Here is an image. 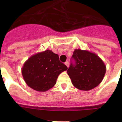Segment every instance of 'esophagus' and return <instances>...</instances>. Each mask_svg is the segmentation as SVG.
Masks as SVG:
<instances>
[{"instance_id": "esophagus-1", "label": "esophagus", "mask_w": 122, "mask_h": 122, "mask_svg": "<svg viewBox=\"0 0 122 122\" xmlns=\"http://www.w3.org/2000/svg\"><path fill=\"white\" fill-rule=\"evenodd\" d=\"M65 64L66 65V66H67V67H69V62H68V61H66V62H65Z\"/></svg>"}]
</instances>
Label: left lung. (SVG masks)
Masks as SVG:
<instances>
[{
  "label": "left lung",
  "mask_w": 122,
  "mask_h": 122,
  "mask_svg": "<svg viewBox=\"0 0 122 122\" xmlns=\"http://www.w3.org/2000/svg\"><path fill=\"white\" fill-rule=\"evenodd\" d=\"M72 58L76 64L72 63L67 70L70 79L76 88L88 91L100 84L106 71L103 60L94 52L76 49Z\"/></svg>",
  "instance_id": "8db88e82"
}]
</instances>
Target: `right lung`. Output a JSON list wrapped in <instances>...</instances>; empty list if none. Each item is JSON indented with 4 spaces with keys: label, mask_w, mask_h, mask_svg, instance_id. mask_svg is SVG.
I'll list each match as a JSON object with an SVG mask.
<instances>
[{
    "label": "right lung",
    "mask_w": 122,
    "mask_h": 122,
    "mask_svg": "<svg viewBox=\"0 0 122 122\" xmlns=\"http://www.w3.org/2000/svg\"><path fill=\"white\" fill-rule=\"evenodd\" d=\"M67 69L60 61L58 54L46 50L30 56L23 64L22 74L29 87L44 92L52 88L59 75Z\"/></svg>",
    "instance_id": "1"
}]
</instances>
